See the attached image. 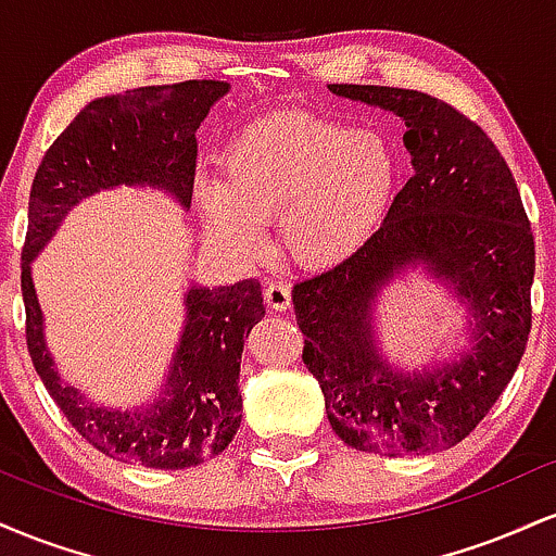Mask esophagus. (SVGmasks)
I'll return each mask as SVG.
<instances>
[{"mask_svg":"<svg viewBox=\"0 0 556 556\" xmlns=\"http://www.w3.org/2000/svg\"><path fill=\"white\" fill-rule=\"evenodd\" d=\"M264 300L271 305V308H277V311L290 308V303H292L290 285L269 282V285H266V290H264Z\"/></svg>","mask_w":556,"mask_h":556,"instance_id":"1","label":"esophagus"}]
</instances>
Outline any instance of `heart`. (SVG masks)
<instances>
[{"instance_id":"obj_1","label":"heart","mask_w":556,"mask_h":556,"mask_svg":"<svg viewBox=\"0 0 556 556\" xmlns=\"http://www.w3.org/2000/svg\"><path fill=\"white\" fill-rule=\"evenodd\" d=\"M397 180L400 159L384 132L271 114L232 138L222 180L203 177L198 201L208 229L242 253L266 245V222L277 216L292 258L337 266L374 238Z\"/></svg>"}]
</instances>
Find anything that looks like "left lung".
Here are the masks:
<instances>
[{
    "label": "left lung",
    "mask_w": 556,
    "mask_h": 556,
    "mask_svg": "<svg viewBox=\"0 0 556 556\" xmlns=\"http://www.w3.org/2000/svg\"><path fill=\"white\" fill-rule=\"evenodd\" d=\"M342 99L405 119L413 177L355 256L292 290L303 363L318 379L331 429L379 455H429L486 418L526 353L535 245L513 172L486 132L429 93L331 83ZM424 265L469 305L471 348L407 375L375 348V295Z\"/></svg>",
    "instance_id": "left-lung-1"
}]
</instances>
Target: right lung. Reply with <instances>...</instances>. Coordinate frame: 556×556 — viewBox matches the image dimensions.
Returning a JSON list of instances; mask_svg holds the SVG:
<instances>
[{
	"instance_id": "obj_1",
	"label": "right lung",
	"mask_w": 556,
	"mask_h": 556,
	"mask_svg": "<svg viewBox=\"0 0 556 556\" xmlns=\"http://www.w3.org/2000/svg\"><path fill=\"white\" fill-rule=\"evenodd\" d=\"M227 91L225 80H185L101 96L83 106L49 146L30 185L21 271L30 361L73 429L114 460L182 470L227 450L242 418V344L266 314L258 279L190 287L180 344L162 394L146 407L114 410L86 400L56 374L43 340L30 261L52 240L70 208L99 190L143 185L164 190L190 208L195 130Z\"/></svg>"
}]
</instances>
